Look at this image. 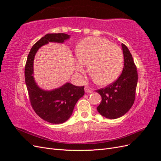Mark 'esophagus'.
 <instances>
[{"label":"esophagus","instance_id":"34e87169","mask_svg":"<svg viewBox=\"0 0 161 161\" xmlns=\"http://www.w3.org/2000/svg\"><path fill=\"white\" fill-rule=\"evenodd\" d=\"M85 91L86 92H88V93H91V92H92V89H91V88H89V86H85Z\"/></svg>","mask_w":161,"mask_h":161}]
</instances>
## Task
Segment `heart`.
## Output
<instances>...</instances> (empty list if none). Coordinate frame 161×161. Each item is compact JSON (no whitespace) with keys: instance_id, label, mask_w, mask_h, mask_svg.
<instances>
[{"instance_id":"obj_1","label":"heart","mask_w":161,"mask_h":161,"mask_svg":"<svg viewBox=\"0 0 161 161\" xmlns=\"http://www.w3.org/2000/svg\"><path fill=\"white\" fill-rule=\"evenodd\" d=\"M76 71L89 72L97 84L108 85L119 76L124 66V53L121 48L109 41L99 37H88L82 40L77 50Z\"/></svg>"}]
</instances>
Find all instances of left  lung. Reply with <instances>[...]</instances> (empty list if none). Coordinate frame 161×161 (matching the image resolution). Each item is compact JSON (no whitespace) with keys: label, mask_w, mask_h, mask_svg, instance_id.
<instances>
[{"label":"left lung","mask_w":161,"mask_h":161,"mask_svg":"<svg viewBox=\"0 0 161 161\" xmlns=\"http://www.w3.org/2000/svg\"><path fill=\"white\" fill-rule=\"evenodd\" d=\"M121 46L124 66L121 75L111 84L96 91L102 99L97 111L102 116L111 119L123 116L133 105L138 82V72L132 56L127 46L124 43Z\"/></svg>","instance_id":"left-lung-1"}]
</instances>
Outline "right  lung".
<instances>
[{
  "instance_id": "right-lung-1",
  "label": "right lung",
  "mask_w": 161,
  "mask_h": 161,
  "mask_svg": "<svg viewBox=\"0 0 161 161\" xmlns=\"http://www.w3.org/2000/svg\"><path fill=\"white\" fill-rule=\"evenodd\" d=\"M70 37L66 33H47L33 46L25 67V83L32 108L42 119L51 124H62L69 119L75 106L85 94V86L69 82L50 91L39 88L34 80L33 60L39 48L49 42L63 43Z\"/></svg>"
}]
</instances>
